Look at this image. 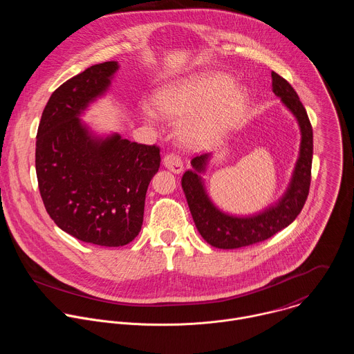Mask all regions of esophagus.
Listing matches in <instances>:
<instances>
[{
  "mask_svg": "<svg viewBox=\"0 0 354 354\" xmlns=\"http://www.w3.org/2000/svg\"><path fill=\"white\" fill-rule=\"evenodd\" d=\"M162 164L167 169H169L171 172L174 174H180L183 171V164H182V160L175 156V154H168L164 157L162 160Z\"/></svg>",
  "mask_w": 354,
  "mask_h": 354,
  "instance_id": "obj_1",
  "label": "esophagus"
}]
</instances>
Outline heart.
Here are the masks:
<instances>
[{
	"label": "heart",
	"mask_w": 354,
	"mask_h": 354,
	"mask_svg": "<svg viewBox=\"0 0 354 354\" xmlns=\"http://www.w3.org/2000/svg\"><path fill=\"white\" fill-rule=\"evenodd\" d=\"M248 92L234 85L224 73H205L158 88L153 96L154 112L165 120H178L179 137L189 147H205L227 133L242 116ZM153 113L145 112L149 122Z\"/></svg>",
	"instance_id": "heart-1"
}]
</instances>
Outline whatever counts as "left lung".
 Here are the masks:
<instances>
[{"label": "left lung", "mask_w": 354, "mask_h": 354, "mask_svg": "<svg viewBox=\"0 0 354 354\" xmlns=\"http://www.w3.org/2000/svg\"><path fill=\"white\" fill-rule=\"evenodd\" d=\"M272 86L274 95L295 118L301 133L298 158L290 183L276 203L249 216H235L221 210L212 200L203 179L213 154L194 157L190 162L192 169L182 176V189L194 225L203 239L214 248L236 249L262 242L288 227L306 205L311 183L313 127L294 88L274 71Z\"/></svg>", "instance_id": "8db88e82"}]
</instances>
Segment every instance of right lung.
I'll use <instances>...</instances> for the list:
<instances>
[{
  "mask_svg": "<svg viewBox=\"0 0 354 354\" xmlns=\"http://www.w3.org/2000/svg\"><path fill=\"white\" fill-rule=\"evenodd\" d=\"M118 70V62L95 64L60 85L36 136L46 212L64 232L100 246H123L138 235L145 193L161 162L158 147L97 134L81 119L106 95Z\"/></svg>",
  "mask_w": 354,
  "mask_h": 354,
  "instance_id": "1",
  "label": "right lung"
}]
</instances>
